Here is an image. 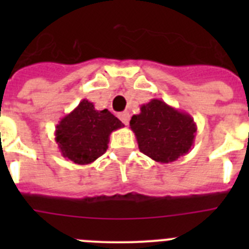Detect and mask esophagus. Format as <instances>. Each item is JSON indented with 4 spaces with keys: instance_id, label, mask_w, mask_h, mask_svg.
I'll use <instances>...</instances> for the list:
<instances>
[{
    "instance_id": "34e87169",
    "label": "esophagus",
    "mask_w": 249,
    "mask_h": 249,
    "mask_svg": "<svg viewBox=\"0 0 249 249\" xmlns=\"http://www.w3.org/2000/svg\"><path fill=\"white\" fill-rule=\"evenodd\" d=\"M129 118H131V116H129L128 112H122V113H120V120L122 121L124 124H128Z\"/></svg>"
}]
</instances>
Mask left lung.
<instances>
[{"label": "left lung", "instance_id": "8db88e82", "mask_svg": "<svg viewBox=\"0 0 249 249\" xmlns=\"http://www.w3.org/2000/svg\"><path fill=\"white\" fill-rule=\"evenodd\" d=\"M129 127L140 151L160 163H169L188 153L197 132L191 114L157 98L141 106L140 113L132 116Z\"/></svg>", "mask_w": 249, "mask_h": 249}]
</instances>
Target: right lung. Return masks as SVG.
Segmentation results:
<instances>
[{
	"mask_svg": "<svg viewBox=\"0 0 249 249\" xmlns=\"http://www.w3.org/2000/svg\"><path fill=\"white\" fill-rule=\"evenodd\" d=\"M123 123L108 109L98 111L89 100L61 118L54 136L61 155L76 164H89L108 148L109 135Z\"/></svg>",
	"mask_w": 249,
	"mask_h": 249,
	"instance_id": "obj_1",
	"label": "right lung"
}]
</instances>
